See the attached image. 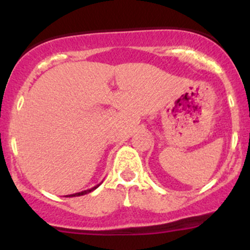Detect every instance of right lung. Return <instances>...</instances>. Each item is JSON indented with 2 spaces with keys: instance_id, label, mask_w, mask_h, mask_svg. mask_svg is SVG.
<instances>
[{
  "instance_id": "obj_1",
  "label": "right lung",
  "mask_w": 250,
  "mask_h": 250,
  "mask_svg": "<svg viewBox=\"0 0 250 250\" xmlns=\"http://www.w3.org/2000/svg\"><path fill=\"white\" fill-rule=\"evenodd\" d=\"M100 184H102V183H100ZM100 184H98V185H95L94 188H88V190L81 191V192L72 193V195H67V196H65V197H77V196H83V195H87V193L92 192V191H94L95 188H99V186H100Z\"/></svg>"
}]
</instances>
